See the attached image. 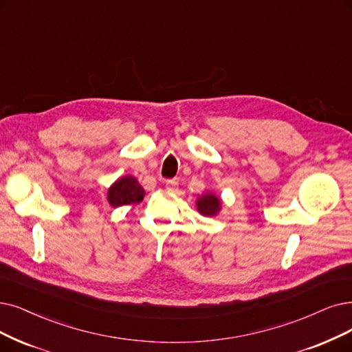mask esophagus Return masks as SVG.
Here are the masks:
<instances>
[{
	"label": "esophagus",
	"mask_w": 352,
	"mask_h": 352,
	"mask_svg": "<svg viewBox=\"0 0 352 352\" xmlns=\"http://www.w3.org/2000/svg\"><path fill=\"white\" fill-rule=\"evenodd\" d=\"M177 180H167L166 182V189L168 190V192H176L177 190Z\"/></svg>",
	"instance_id": "esophagus-1"
}]
</instances>
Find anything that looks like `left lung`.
I'll list each match as a JSON object with an SVG mask.
<instances>
[{
	"label": "left lung",
	"instance_id": "obj_1",
	"mask_svg": "<svg viewBox=\"0 0 352 352\" xmlns=\"http://www.w3.org/2000/svg\"><path fill=\"white\" fill-rule=\"evenodd\" d=\"M196 209L202 217H217L222 209V201L212 192H205L196 199Z\"/></svg>",
	"mask_w": 352,
	"mask_h": 352
}]
</instances>
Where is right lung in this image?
<instances>
[{
	"mask_svg": "<svg viewBox=\"0 0 352 352\" xmlns=\"http://www.w3.org/2000/svg\"><path fill=\"white\" fill-rule=\"evenodd\" d=\"M144 189L134 176H122L112 184L107 192L108 204L114 208L140 204L144 198Z\"/></svg>",
	"mask_w": 352,
	"mask_h": 352,
	"instance_id": "1",
	"label": "right lung"
}]
</instances>
